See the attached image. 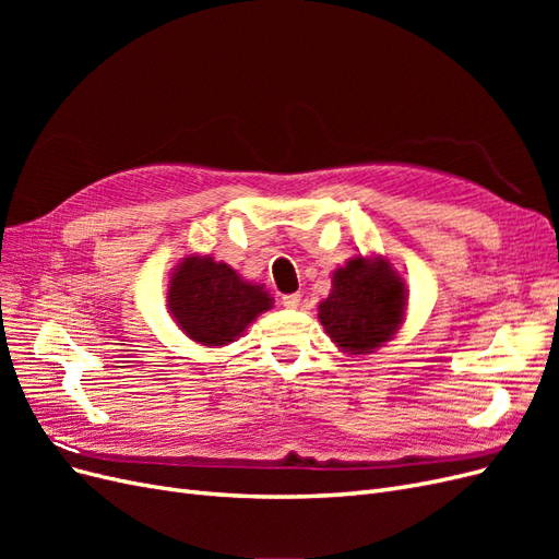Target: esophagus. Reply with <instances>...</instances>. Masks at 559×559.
Returning a JSON list of instances; mask_svg holds the SVG:
<instances>
[{"mask_svg":"<svg viewBox=\"0 0 559 559\" xmlns=\"http://www.w3.org/2000/svg\"><path fill=\"white\" fill-rule=\"evenodd\" d=\"M282 306L289 308V310H296L300 306V294H286V296H282Z\"/></svg>","mask_w":559,"mask_h":559,"instance_id":"esophagus-1","label":"esophagus"}]
</instances>
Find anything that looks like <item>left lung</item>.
Returning a JSON list of instances; mask_svg holds the SVG:
<instances>
[{
	"instance_id": "left-lung-1",
	"label": "left lung",
	"mask_w": 559,
	"mask_h": 559,
	"mask_svg": "<svg viewBox=\"0 0 559 559\" xmlns=\"http://www.w3.org/2000/svg\"><path fill=\"white\" fill-rule=\"evenodd\" d=\"M319 321L347 354H370L392 341L405 319V282L382 257H352L337 267Z\"/></svg>"
}]
</instances>
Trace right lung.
<instances>
[{"label":"right lung","instance_id":"obj_1","mask_svg":"<svg viewBox=\"0 0 559 559\" xmlns=\"http://www.w3.org/2000/svg\"><path fill=\"white\" fill-rule=\"evenodd\" d=\"M273 302L263 284L247 282L228 263L198 253L186 257L167 284L175 324L205 347L233 343Z\"/></svg>","mask_w":559,"mask_h":559}]
</instances>
